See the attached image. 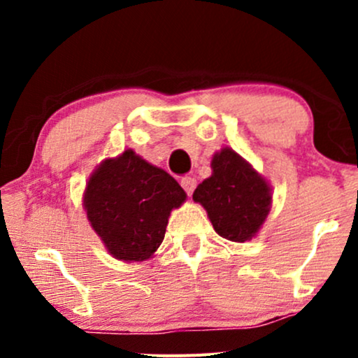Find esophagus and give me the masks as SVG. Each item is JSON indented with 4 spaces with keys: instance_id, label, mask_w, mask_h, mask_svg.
<instances>
[{
    "instance_id": "esophagus-1",
    "label": "esophagus",
    "mask_w": 358,
    "mask_h": 358,
    "mask_svg": "<svg viewBox=\"0 0 358 358\" xmlns=\"http://www.w3.org/2000/svg\"><path fill=\"white\" fill-rule=\"evenodd\" d=\"M180 185H182L183 190L187 192V195H192L193 190H195V187H196V180L190 175H185L180 178Z\"/></svg>"
}]
</instances>
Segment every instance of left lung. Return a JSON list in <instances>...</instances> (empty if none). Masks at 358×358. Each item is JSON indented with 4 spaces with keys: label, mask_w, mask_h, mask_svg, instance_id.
Wrapping results in <instances>:
<instances>
[{
    "label": "left lung",
    "mask_w": 358,
    "mask_h": 358,
    "mask_svg": "<svg viewBox=\"0 0 358 358\" xmlns=\"http://www.w3.org/2000/svg\"><path fill=\"white\" fill-rule=\"evenodd\" d=\"M212 170L210 178L195 188L193 200L203 205L220 237L249 241L269 213V185L229 148L213 156Z\"/></svg>",
    "instance_id": "1"
}]
</instances>
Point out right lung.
<instances>
[{"label":"right lung","instance_id":"right-lung-1","mask_svg":"<svg viewBox=\"0 0 358 358\" xmlns=\"http://www.w3.org/2000/svg\"><path fill=\"white\" fill-rule=\"evenodd\" d=\"M187 193L162 168L126 150L89 178L84 207L92 229L119 261H145L165 239L171 208Z\"/></svg>","mask_w":358,"mask_h":358}]
</instances>
